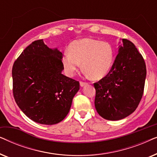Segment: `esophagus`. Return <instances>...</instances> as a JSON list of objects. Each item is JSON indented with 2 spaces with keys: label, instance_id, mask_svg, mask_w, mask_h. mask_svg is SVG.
<instances>
[{
  "label": "esophagus",
  "instance_id": "esophagus-1",
  "mask_svg": "<svg viewBox=\"0 0 157 157\" xmlns=\"http://www.w3.org/2000/svg\"><path fill=\"white\" fill-rule=\"evenodd\" d=\"M88 84L87 83H85V82H83V81H81L80 82V86L81 87H83L84 86H86Z\"/></svg>",
  "mask_w": 157,
  "mask_h": 157
}]
</instances>
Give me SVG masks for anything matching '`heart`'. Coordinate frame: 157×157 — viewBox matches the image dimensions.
Wrapping results in <instances>:
<instances>
[{"label": "heart", "instance_id": "obj_1", "mask_svg": "<svg viewBox=\"0 0 157 157\" xmlns=\"http://www.w3.org/2000/svg\"><path fill=\"white\" fill-rule=\"evenodd\" d=\"M62 57L66 74L74 76L81 64L87 75L94 79L104 78L110 71L114 61V49L106 41L83 38L73 41Z\"/></svg>", "mask_w": 157, "mask_h": 157}]
</instances>
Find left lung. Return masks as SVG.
I'll use <instances>...</instances> for the list:
<instances>
[{
    "label": "left lung",
    "mask_w": 157,
    "mask_h": 157,
    "mask_svg": "<svg viewBox=\"0 0 157 157\" xmlns=\"http://www.w3.org/2000/svg\"><path fill=\"white\" fill-rule=\"evenodd\" d=\"M121 40L111 71L94 83L96 111L111 121L124 119L136 110L142 98L147 76L142 56L132 42Z\"/></svg>",
    "instance_id": "8db88e82"
}]
</instances>
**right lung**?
Returning a JSON list of instances; mask_svg holds the SVG:
<instances>
[{
	"instance_id": "obj_1",
	"label": "right lung",
	"mask_w": 157,
	"mask_h": 157,
	"mask_svg": "<svg viewBox=\"0 0 157 157\" xmlns=\"http://www.w3.org/2000/svg\"><path fill=\"white\" fill-rule=\"evenodd\" d=\"M62 53L44 40L33 41L14 62L13 93L17 105L36 123L53 125L66 117L79 82L62 74Z\"/></svg>"
}]
</instances>
